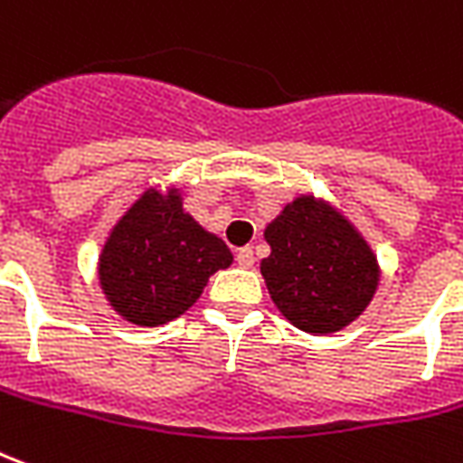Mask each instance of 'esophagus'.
Wrapping results in <instances>:
<instances>
[{
    "mask_svg": "<svg viewBox=\"0 0 463 463\" xmlns=\"http://www.w3.org/2000/svg\"><path fill=\"white\" fill-rule=\"evenodd\" d=\"M235 260H238V265H241V268H250V265L255 263L253 248H248V245H245V248H241V250L235 253Z\"/></svg>",
    "mask_w": 463,
    "mask_h": 463,
    "instance_id": "obj_1",
    "label": "esophagus"
}]
</instances>
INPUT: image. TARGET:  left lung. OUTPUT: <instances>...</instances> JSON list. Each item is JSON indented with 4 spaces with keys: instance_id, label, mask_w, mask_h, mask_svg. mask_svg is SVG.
<instances>
[{
    "instance_id": "8db88e82",
    "label": "left lung",
    "mask_w": 463,
    "mask_h": 463,
    "mask_svg": "<svg viewBox=\"0 0 463 463\" xmlns=\"http://www.w3.org/2000/svg\"><path fill=\"white\" fill-rule=\"evenodd\" d=\"M260 260L276 308L298 331H344L368 308L381 283L373 248L328 200L298 195L265 225Z\"/></svg>"
}]
</instances>
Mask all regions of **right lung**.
Instances as JSON below:
<instances>
[{
	"label": "right lung",
	"instance_id": "add662e5",
	"mask_svg": "<svg viewBox=\"0 0 463 463\" xmlns=\"http://www.w3.org/2000/svg\"><path fill=\"white\" fill-rule=\"evenodd\" d=\"M231 265V248L183 208L180 187L150 185L109 228L97 280L122 321L155 328L193 308L208 278Z\"/></svg>",
	"mask_w": 463,
	"mask_h": 463
}]
</instances>
